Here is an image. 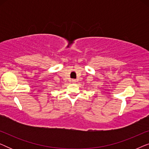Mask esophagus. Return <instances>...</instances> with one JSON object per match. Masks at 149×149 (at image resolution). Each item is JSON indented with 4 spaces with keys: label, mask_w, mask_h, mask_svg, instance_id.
<instances>
[{
    "label": "esophagus",
    "mask_w": 149,
    "mask_h": 149,
    "mask_svg": "<svg viewBox=\"0 0 149 149\" xmlns=\"http://www.w3.org/2000/svg\"><path fill=\"white\" fill-rule=\"evenodd\" d=\"M71 82H72V83H76V81H75L74 79H72V80H71Z\"/></svg>",
    "instance_id": "obj_1"
}]
</instances>
